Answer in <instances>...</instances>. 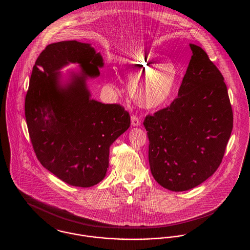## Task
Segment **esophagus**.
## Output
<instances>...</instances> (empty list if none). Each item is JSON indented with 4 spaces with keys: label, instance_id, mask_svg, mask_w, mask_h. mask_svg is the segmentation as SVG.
I'll return each instance as SVG.
<instances>
[{
    "label": "esophagus",
    "instance_id": "34e87169",
    "mask_svg": "<svg viewBox=\"0 0 250 250\" xmlns=\"http://www.w3.org/2000/svg\"><path fill=\"white\" fill-rule=\"evenodd\" d=\"M131 125L132 126H139V125H141V120L137 115H132L131 116Z\"/></svg>",
    "mask_w": 250,
    "mask_h": 250
}]
</instances>
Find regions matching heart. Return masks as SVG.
Returning <instances> with one entry per match:
<instances>
[{"label": "heart", "instance_id": "heart-1", "mask_svg": "<svg viewBox=\"0 0 250 250\" xmlns=\"http://www.w3.org/2000/svg\"><path fill=\"white\" fill-rule=\"evenodd\" d=\"M122 67L131 79V94L140 106L156 108L168 101L178 78L173 65L160 64L152 54L133 51L123 59Z\"/></svg>", "mask_w": 250, "mask_h": 250}]
</instances>
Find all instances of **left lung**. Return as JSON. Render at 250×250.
<instances>
[{
	"mask_svg": "<svg viewBox=\"0 0 250 250\" xmlns=\"http://www.w3.org/2000/svg\"><path fill=\"white\" fill-rule=\"evenodd\" d=\"M189 46L193 54L178 96L143 122L152 174L160 186L176 192L214 174L233 125L222 74L201 47Z\"/></svg>",
	"mask_w": 250,
	"mask_h": 250,
	"instance_id": "8db88e82",
	"label": "left lung"
}]
</instances>
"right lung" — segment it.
Masks as SVG:
<instances>
[{
  "label": "right lung",
  "instance_id": "add662e5",
  "mask_svg": "<svg viewBox=\"0 0 250 250\" xmlns=\"http://www.w3.org/2000/svg\"><path fill=\"white\" fill-rule=\"evenodd\" d=\"M69 62L81 64L82 71L62 86L59 70ZM102 66V56L90 44L52 43L36 59L25 98L26 123L37 159L73 187L90 188L104 179L110 145L130 126L124 107L90 98L86 80L98 77Z\"/></svg>",
  "mask_w": 250,
  "mask_h": 250
}]
</instances>
